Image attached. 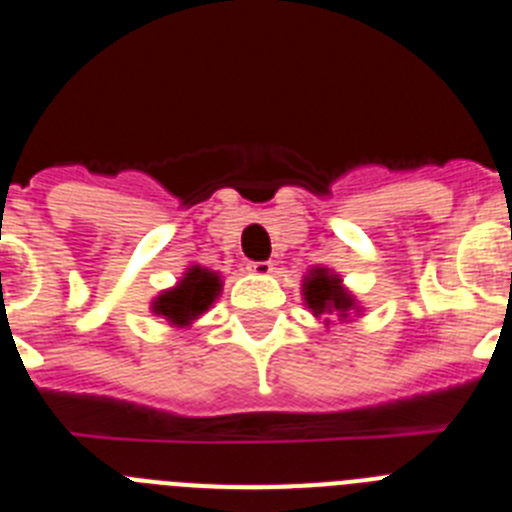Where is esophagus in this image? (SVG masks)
I'll return each instance as SVG.
<instances>
[{"label": "esophagus", "mask_w": 512, "mask_h": 512, "mask_svg": "<svg viewBox=\"0 0 512 512\" xmlns=\"http://www.w3.org/2000/svg\"><path fill=\"white\" fill-rule=\"evenodd\" d=\"M248 271H251L253 277H269L271 271H274V264L271 261H251Z\"/></svg>", "instance_id": "34e87169"}]
</instances>
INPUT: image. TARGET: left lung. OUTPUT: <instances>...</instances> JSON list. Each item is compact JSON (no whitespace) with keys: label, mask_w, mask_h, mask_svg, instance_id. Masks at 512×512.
<instances>
[{"label":"left lung","mask_w":512,"mask_h":512,"mask_svg":"<svg viewBox=\"0 0 512 512\" xmlns=\"http://www.w3.org/2000/svg\"><path fill=\"white\" fill-rule=\"evenodd\" d=\"M300 289L302 302H305V307L315 318L333 315L341 323H346V320H351V315H361V310H364L359 305V300L348 292L341 274H336L333 269H325V266H312V269H307ZM323 325L328 328L330 320L325 318Z\"/></svg>","instance_id":"left-lung-1"}]
</instances>
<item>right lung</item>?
Listing matches in <instances>:
<instances>
[{"mask_svg":"<svg viewBox=\"0 0 512 512\" xmlns=\"http://www.w3.org/2000/svg\"><path fill=\"white\" fill-rule=\"evenodd\" d=\"M223 292V277L220 271L207 266H187L174 287L158 292L151 302V312L164 318L174 328H189L194 320H200L207 310L217 302Z\"/></svg>","mask_w":512,"mask_h":512,"instance_id":"add662e5","label":"right lung"}]
</instances>
